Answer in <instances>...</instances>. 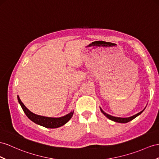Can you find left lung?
<instances>
[{"label": "left lung", "mask_w": 159, "mask_h": 159, "mask_svg": "<svg viewBox=\"0 0 159 159\" xmlns=\"http://www.w3.org/2000/svg\"><path fill=\"white\" fill-rule=\"evenodd\" d=\"M100 109H101V111L102 112V113H103V114L107 117L108 119L111 120H112V121H113L118 122V123H123V124H124V123H127V122L130 121L131 120H134V118H136V117L137 116L140 115L141 113L144 111L145 108L143 109V110L141 111L140 112L138 113L137 114L134 115V116H131V117H114V116H112L109 115V114H107V113L104 112V111L102 110V109H101V107H100Z\"/></svg>", "instance_id": "8db88e82"}]
</instances>
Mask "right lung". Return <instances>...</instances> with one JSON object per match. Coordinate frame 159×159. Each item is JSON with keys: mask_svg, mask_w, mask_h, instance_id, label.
<instances>
[{"mask_svg": "<svg viewBox=\"0 0 159 159\" xmlns=\"http://www.w3.org/2000/svg\"><path fill=\"white\" fill-rule=\"evenodd\" d=\"M17 99L24 113H25V115L27 116L28 118L31 120L32 121H34V123L43 126V127L47 128H57L60 127V126H62L71 119V117L73 116V113H74V111H72L70 113H69L68 114L60 117H49L38 116L30 111L25 106V105L22 103V101L20 99L18 95Z\"/></svg>", "mask_w": 159, "mask_h": 159, "instance_id": "right-lung-1", "label": "right lung"}]
</instances>
